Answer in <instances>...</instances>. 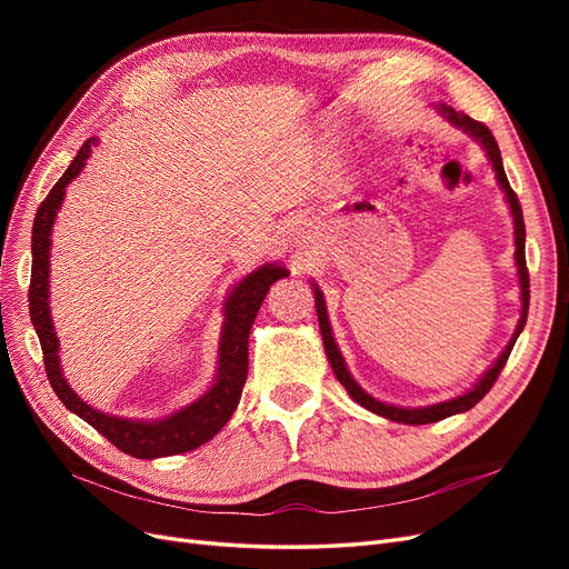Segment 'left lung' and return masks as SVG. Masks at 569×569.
Wrapping results in <instances>:
<instances>
[{
	"instance_id": "left-lung-1",
	"label": "left lung",
	"mask_w": 569,
	"mask_h": 569,
	"mask_svg": "<svg viewBox=\"0 0 569 569\" xmlns=\"http://www.w3.org/2000/svg\"><path fill=\"white\" fill-rule=\"evenodd\" d=\"M441 111L449 116V120L453 126L462 128L465 132H470L472 137H477V140L485 144L489 159L493 163V170H496V178L498 182H501V187L506 189V197H508V203H510V211H512V220H515V247H518V251H515V261H518V272H520V284H522V318H520V325L518 330H515V337L512 341L506 347V351L501 353V358L496 360L493 368L481 377V380L475 385V389H470L468 393L458 396V399H451L446 403H437V406H429V408H396V406H387L382 401H375L370 393H366L363 389H360L353 377L349 375L347 366H343V358L337 349L335 343V337H332V330H330V320H327V311H325V299L320 295V289H316V308H318V320H320V332H322V343H325V351H327V358H330V366L337 375V380L347 387V391L353 396V399L366 406L368 410L377 412V416L382 418H389V420H396V422H403V425H427V422H437V420H443L449 416H456V412H465L470 410L472 406H477L485 396L489 393V389L496 385L498 375H501V370L506 368L508 363V356L515 347V341H518L522 327L527 322V311H529V270H527V258H525V218H522V206H520V199L518 194L512 192V187L506 178V170H503V161H501V149H498V142L496 137L491 134V130L481 123V120H475L470 118L468 113H456L451 107H441Z\"/></svg>"
}]
</instances>
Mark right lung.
Masks as SVG:
<instances>
[{
    "label": "right lung",
    "mask_w": 569,
    "mask_h": 569,
    "mask_svg": "<svg viewBox=\"0 0 569 569\" xmlns=\"http://www.w3.org/2000/svg\"><path fill=\"white\" fill-rule=\"evenodd\" d=\"M94 142V137H90V140L80 147L73 163L68 166L59 182L49 189V194L44 197L36 213V222H32V270L28 287V308L30 320L36 325V332L40 337L47 380L68 410H73L84 422H90L101 437H107L116 446V449L132 458L151 460L194 451L197 446L206 443L220 432L222 425H226L234 412L239 399H242V389L249 372L251 325L256 320L258 308H261L268 295L270 284L278 282L280 278H287L289 272L280 266H263L261 270L251 272L249 278H244L234 287L232 297L226 306V327H222L220 337L218 380L201 399L176 412L173 418H166L161 422L123 420L104 416L101 410H94L84 401H80L78 393L66 385L61 375L57 353L59 339L49 318V234L51 226H54L59 206L63 201L66 184L80 173Z\"/></svg>",
    "instance_id": "add662e5"
}]
</instances>
